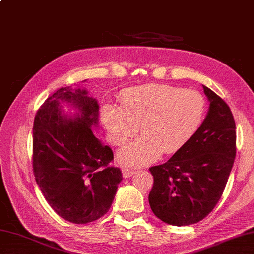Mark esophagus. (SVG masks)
Listing matches in <instances>:
<instances>
[{"mask_svg":"<svg viewBox=\"0 0 254 254\" xmlns=\"http://www.w3.org/2000/svg\"><path fill=\"white\" fill-rule=\"evenodd\" d=\"M135 172V169H133L131 167H123L122 168V174L124 175V177H131L132 174H134Z\"/></svg>","mask_w":254,"mask_h":254,"instance_id":"obj_1","label":"esophagus"}]
</instances>
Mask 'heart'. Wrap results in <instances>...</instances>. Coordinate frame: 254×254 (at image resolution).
Masks as SVG:
<instances>
[{
    "instance_id": "1",
    "label": "heart",
    "mask_w": 254,
    "mask_h": 254,
    "mask_svg": "<svg viewBox=\"0 0 254 254\" xmlns=\"http://www.w3.org/2000/svg\"><path fill=\"white\" fill-rule=\"evenodd\" d=\"M121 107L105 104L101 110L109 139L121 146L137 131L143 135L120 153L122 162L144 164L160 154L178 151L203 121L205 100L195 90L169 84H147L124 90Z\"/></svg>"
}]
</instances>
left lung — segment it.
Instances as JSON below:
<instances>
[{
    "mask_svg": "<svg viewBox=\"0 0 254 254\" xmlns=\"http://www.w3.org/2000/svg\"><path fill=\"white\" fill-rule=\"evenodd\" d=\"M209 112L197 131L167 162L150 168L149 203L163 222H200L223 194L237 152L236 122L229 105L203 85Z\"/></svg>",
    "mask_w": 254,
    "mask_h": 254,
    "instance_id": "8db88e82",
    "label": "left lung"
}]
</instances>
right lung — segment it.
Returning <instances> with one entry per match:
<instances>
[{"label": "right lung", "instance_id": "1", "mask_svg": "<svg viewBox=\"0 0 254 254\" xmlns=\"http://www.w3.org/2000/svg\"><path fill=\"white\" fill-rule=\"evenodd\" d=\"M74 104L81 115L63 117L58 100ZM99 105L86 91L65 86L45 100L33 123L32 165L35 181L55 213L68 222L84 224L109 211L122 173L111 167L113 152L92 131Z\"/></svg>", "mask_w": 254, "mask_h": 254}]
</instances>
